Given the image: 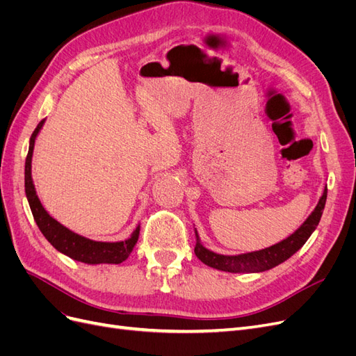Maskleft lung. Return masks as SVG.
Wrapping results in <instances>:
<instances>
[{
  "instance_id": "8db88e82",
  "label": "left lung",
  "mask_w": 356,
  "mask_h": 356,
  "mask_svg": "<svg viewBox=\"0 0 356 356\" xmlns=\"http://www.w3.org/2000/svg\"><path fill=\"white\" fill-rule=\"evenodd\" d=\"M325 202H327V187L324 188V193H322L316 208L312 211V213L306 218V221L301 224L293 234H289L286 239L268 248H264V250H260V251H252V252L238 254V255L217 254L202 245L199 233L195 229V234H196L195 254L202 263H204L212 268H217V270L229 272V273H260V272L270 270V268L286 261L291 255H294L300 248L307 242L310 234L314 233L315 229L318 227L322 212H324V208H325Z\"/></svg>"
}]
</instances>
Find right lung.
I'll return each mask as SVG.
<instances>
[{
    "label": "right lung",
    "mask_w": 356,
    "mask_h": 356,
    "mask_svg": "<svg viewBox=\"0 0 356 356\" xmlns=\"http://www.w3.org/2000/svg\"><path fill=\"white\" fill-rule=\"evenodd\" d=\"M46 120H41L38 126L35 127L34 134L31 135L29 139V149L25 161V193L26 199L29 203V208L32 215H34V220L38 225L40 232L44 234V238L56 248L59 252L67 255L75 261L86 263V264H120L126 258L131 255L134 248L139 238V227L141 225H136V229L132 232L124 241L118 242H98L84 238L81 234L74 233L65 225H62L59 221H56L53 217H50L49 212L42 207L37 191L34 181H32V153H34V145L35 139L41 131L42 124Z\"/></svg>",
    "instance_id": "1"
}]
</instances>
